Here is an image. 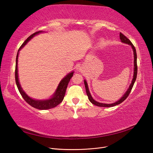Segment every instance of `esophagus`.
Returning <instances> with one entry per match:
<instances>
[{
    "instance_id": "esophagus-1",
    "label": "esophagus",
    "mask_w": 153,
    "mask_h": 153,
    "mask_svg": "<svg viewBox=\"0 0 153 153\" xmlns=\"http://www.w3.org/2000/svg\"><path fill=\"white\" fill-rule=\"evenodd\" d=\"M80 70H81V69H80Z\"/></svg>"
}]
</instances>
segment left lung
<instances>
[{
    "instance_id": "8db88e82",
    "label": "left lung",
    "mask_w": 153,
    "mask_h": 153,
    "mask_svg": "<svg viewBox=\"0 0 153 153\" xmlns=\"http://www.w3.org/2000/svg\"><path fill=\"white\" fill-rule=\"evenodd\" d=\"M120 39H121V41L123 43L125 44H128L129 45H130L132 49H133V56H134V71H133V79L131 81V84L129 85L128 89H127L126 92H125L124 94V95L121 97V98H120L119 100H117V101H115V102L113 103H100L98 102V101H96V100H94L93 98H92V97L90 93L89 90V87H88V84L87 83V81L85 80H84V84H85V90H86V93L87 95L88 96V98H89V100L91 101V102L93 104L95 105L98 106H101V107H112V106H114L115 105H117L120 103H121L123 101H124L126 99L127 97L129 96V93H130V92L132 89V88L133 87L134 85V83H135V80H136V78H137V52H136V50L135 47H134L133 45L132 44V43L130 41L128 38H127L126 36L124 35H123L122 33L120 32Z\"/></svg>"
}]
</instances>
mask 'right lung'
<instances>
[{
  "label": "right lung",
  "instance_id": "1",
  "mask_svg": "<svg viewBox=\"0 0 153 153\" xmlns=\"http://www.w3.org/2000/svg\"><path fill=\"white\" fill-rule=\"evenodd\" d=\"M41 32H43L42 30L36 32L35 33L32 34L30 35L28 38H27L24 42L22 45L21 47H20L19 50L18 51L16 58V67H15V81L16 84L18 87V89L19 91L20 94L23 97V98L25 100L26 102L29 104L32 107L35 108L39 109V110H47L50 109L55 107V106H57L59 104L61 103L64 98V96H65L66 93V90L68 87V85L69 84V81L71 77L73 76L74 71H71L69 73L68 75L64 76L61 81L60 82L56 90H55L51 98L47 100H36L30 98V96L27 95L25 92L23 90V89L21 87V85L19 82V78H18V55H19V52L20 50L24 47V46L29 42V41L34 37L36 35H38Z\"/></svg>",
  "mask_w": 153,
  "mask_h": 153
}]
</instances>
